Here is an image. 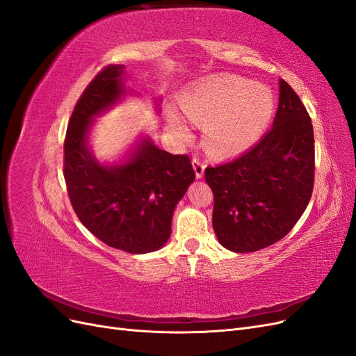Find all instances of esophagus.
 Here are the masks:
<instances>
[{
	"label": "esophagus",
	"instance_id": "obj_1",
	"mask_svg": "<svg viewBox=\"0 0 356 356\" xmlns=\"http://www.w3.org/2000/svg\"><path fill=\"white\" fill-rule=\"evenodd\" d=\"M193 168H195L196 178L200 179V178L203 177V174H204V163H203V161H202L200 159L195 157V159H193Z\"/></svg>",
	"mask_w": 356,
	"mask_h": 356
}]
</instances>
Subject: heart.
<instances>
[{
    "mask_svg": "<svg viewBox=\"0 0 356 356\" xmlns=\"http://www.w3.org/2000/svg\"><path fill=\"white\" fill-rule=\"evenodd\" d=\"M273 95L267 86L241 77H218L184 95L181 108L203 124V144L217 156L238 154L264 132L273 114ZM169 131L179 139L190 136L186 118L169 113Z\"/></svg>",
    "mask_w": 356,
    "mask_h": 356,
    "instance_id": "b5f03b06",
    "label": "heart"
}]
</instances>
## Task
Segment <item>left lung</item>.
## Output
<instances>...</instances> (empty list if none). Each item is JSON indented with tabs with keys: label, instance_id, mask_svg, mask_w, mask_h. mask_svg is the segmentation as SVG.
Returning <instances> with one entry per match:
<instances>
[{
	"label": "left lung",
	"instance_id": "obj_1",
	"mask_svg": "<svg viewBox=\"0 0 356 356\" xmlns=\"http://www.w3.org/2000/svg\"><path fill=\"white\" fill-rule=\"evenodd\" d=\"M314 177V126L298 95L279 80L270 131L242 156L204 169L218 242L233 252H254L281 241L303 215Z\"/></svg>",
	"mask_w": 356,
	"mask_h": 356
}]
</instances>
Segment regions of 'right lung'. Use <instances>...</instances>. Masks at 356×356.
<instances>
[{
  "mask_svg": "<svg viewBox=\"0 0 356 356\" xmlns=\"http://www.w3.org/2000/svg\"><path fill=\"white\" fill-rule=\"evenodd\" d=\"M124 65L105 67L86 88L70 118L63 144V177L79 220L96 238L129 254L160 250L170 236L172 215L195 181L190 157L139 138L122 163L102 165L89 148L98 115L123 99Z\"/></svg>",
  "mask_w": 356,
  "mask_h": 356,
  "instance_id": "obj_1",
  "label": "right lung"
}]
</instances>
